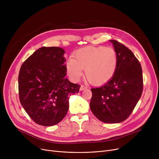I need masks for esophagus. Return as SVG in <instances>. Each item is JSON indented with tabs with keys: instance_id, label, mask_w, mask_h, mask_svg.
<instances>
[{
	"instance_id": "1",
	"label": "esophagus",
	"mask_w": 159,
	"mask_h": 159,
	"mask_svg": "<svg viewBox=\"0 0 159 159\" xmlns=\"http://www.w3.org/2000/svg\"><path fill=\"white\" fill-rule=\"evenodd\" d=\"M87 88H88V87H86V86H84V85H81V86H80V91H82V90H84V89H87Z\"/></svg>"
}]
</instances>
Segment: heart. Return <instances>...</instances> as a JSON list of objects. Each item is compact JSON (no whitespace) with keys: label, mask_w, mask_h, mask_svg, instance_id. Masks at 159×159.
Masks as SVG:
<instances>
[{"label":"heart","mask_w":159,"mask_h":159,"mask_svg":"<svg viewBox=\"0 0 159 159\" xmlns=\"http://www.w3.org/2000/svg\"><path fill=\"white\" fill-rule=\"evenodd\" d=\"M73 57L66 61V70L74 82L80 79L85 69L90 83L104 84L113 77L118 64L116 53L110 47L87 46L77 50Z\"/></svg>","instance_id":"1"}]
</instances>
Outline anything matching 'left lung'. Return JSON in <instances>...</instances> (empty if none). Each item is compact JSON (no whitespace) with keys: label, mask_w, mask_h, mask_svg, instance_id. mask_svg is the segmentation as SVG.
I'll return each mask as SVG.
<instances>
[{"label":"left lung","mask_w":159,"mask_h":159,"mask_svg":"<svg viewBox=\"0 0 159 159\" xmlns=\"http://www.w3.org/2000/svg\"><path fill=\"white\" fill-rule=\"evenodd\" d=\"M118 58L113 77L100 88H92L89 106L104 123H119L132 113L143 89V71L134 54L124 45L110 40Z\"/></svg>","instance_id":"obj_1"}]
</instances>
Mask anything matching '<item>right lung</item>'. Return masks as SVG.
I'll list each match as a JSON object with an SVG mask.
<instances>
[{
  "label": "right lung",
  "instance_id": "1",
  "mask_svg": "<svg viewBox=\"0 0 159 159\" xmlns=\"http://www.w3.org/2000/svg\"><path fill=\"white\" fill-rule=\"evenodd\" d=\"M64 49L42 47L21 66L19 75L20 102L30 118L44 126L60 122L69 108L71 95L80 86L66 78Z\"/></svg>",
  "mask_w": 159,
  "mask_h": 159
}]
</instances>
